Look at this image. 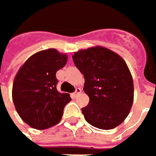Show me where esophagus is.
Wrapping results in <instances>:
<instances>
[{
	"label": "esophagus",
	"instance_id": "1",
	"mask_svg": "<svg viewBox=\"0 0 156 156\" xmlns=\"http://www.w3.org/2000/svg\"><path fill=\"white\" fill-rule=\"evenodd\" d=\"M81 92H82V90H81L79 87H78V88H76V91L74 92V94H73V95H74L75 97H78V96H79V95L81 94Z\"/></svg>",
	"mask_w": 156,
	"mask_h": 156
}]
</instances>
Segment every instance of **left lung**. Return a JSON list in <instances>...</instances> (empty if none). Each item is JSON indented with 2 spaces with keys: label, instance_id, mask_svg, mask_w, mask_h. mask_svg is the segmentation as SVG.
<instances>
[{
  "label": "left lung",
  "instance_id": "left-lung-1",
  "mask_svg": "<svg viewBox=\"0 0 156 156\" xmlns=\"http://www.w3.org/2000/svg\"><path fill=\"white\" fill-rule=\"evenodd\" d=\"M72 58L84 75L83 90L89 98V104L82 108L86 121L103 130L116 127L134 102V82L126 61L101 46L80 49Z\"/></svg>",
  "mask_w": 156,
  "mask_h": 156
}]
</instances>
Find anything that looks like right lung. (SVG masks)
Returning <instances> with one entry per match:
<instances>
[{
    "label": "right lung",
    "instance_id": "obj_1",
    "mask_svg": "<svg viewBox=\"0 0 156 156\" xmlns=\"http://www.w3.org/2000/svg\"><path fill=\"white\" fill-rule=\"evenodd\" d=\"M68 56L56 48L41 50L20 68L12 85V100L20 118L30 127L42 130L60 122L69 94L57 90L56 72Z\"/></svg>",
    "mask_w": 156,
    "mask_h": 156
}]
</instances>
